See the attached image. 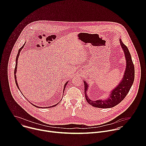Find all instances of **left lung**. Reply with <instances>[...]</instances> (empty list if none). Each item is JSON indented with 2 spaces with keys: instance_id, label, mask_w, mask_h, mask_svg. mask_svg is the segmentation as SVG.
<instances>
[{
  "instance_id": "8db88e82",
  "label": "left lung",
  "mask_w": 146,
  "mask_h": 146,
  "mask_svg": "<svg viewBox=\"0 0 146 146\" xmlns=\"http://www.w3.org/2000/svg\"><path fill=\"white\" fill-rule=\"evenodd\" d=\"M119 42L126 60L125 70L122 80L118 84L110 91L108 98L96 100H91L87 95V91L89 88L88 84L86 81H83L84 83L86 99L90 105L94 107L106 109L115 106L127 96L133 84L135 78V68L131 55L128 47L122 42L120 38Z\"/></svg>"
}]
</instances>
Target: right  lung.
<instances>
[{"instance_id":"right-lung-1","label":"right lung","mask_w":146,"mask_h":146,"mask_svg":"<svg viewBox=\"0 0 146 146\" xmlns=\"http://www.w3.org/2000/svg\"><path fill=\"white\" fill-rule=\"evenodd\" d=\"M25 44H24V45L21 47L19 49V50H18V54H17V57H16V63H15V69H14V78H15V84H16V85H17V88L19 89V90L20 91V90H19V86H18V82H17V77H16V72H17V64H18V58H19V54H20V52H21V51L22 50V49L24 48V46H25ZM68 81H67L66 83H65V86H64V91H65V87H66V86H67V84H68ZM60 101H59L57 104H56V105H53V106H49V107H44V108L46 109V108H52V107H55V106H56L60 102ZM31 104H32V105H33V106H35V107H36V108H43V107H39V106H37L36 105H33V103H31Z\"/></svg>"}]
</instances>
